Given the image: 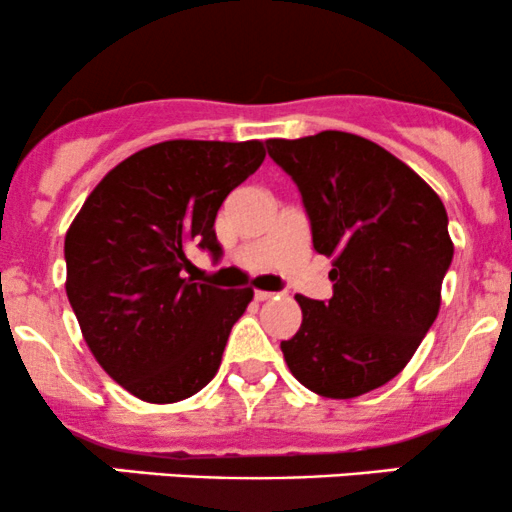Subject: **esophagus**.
I'll use <instances>...</instances> for the list:
<instances>
[{
  "label": "esophagus",
  "mask_w": 512,
  "mask_h": 512,
  "mask_svg": "<svg viewBox=\"0 0 512 512\" xmlns=\"http://www.w3.org/2000/svg\"><path fill=\"white\" fill-rule=\"evenodd\" d=\"M272 296H274L272 291H255L257 301H269V298H272Z\"/></svg>",
  "instance_id": "esophagus-1"
}]
</instances>
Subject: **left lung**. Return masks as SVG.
Here are the masks:
<instances>
[{
    "mask_svg": "<svg viewBox=\"0 0 512 512\" xmlns=\"http://www.w3.org/2000/svg\"><path fill=\"white\" fill-rule=\"evenodd\" d=\"M267 151L301 192L315 252L334 260L332 298L296 296L303 322L281 351L317 395H366L407 366L436 320L455 252L448 214L414 170L356 134L269 139Z\"/></svg>",
    "mask_w": 512,
    "mask_h": 512,
    "instance_id": "8db88e82",
    "label": "left lung"
}]
</instances>
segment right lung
Masks as SVG:
<instances>
[{
	"label": "right lung",
	"instance_id": "right-lung-1",
	"mask_svg": "<svg viewBox=\"0 0 512 512\" xmlns=\"http://www.w3.org/2000/svg\"><path fill=\"white\" fill-rule=\"evenodd\" d=\"M264 161L262 142L173 139L137 151L88 195L64 238L67 298L105 373L154 404L202 390L252 289L185 276L187 250H223V199Z\"/></svg>",
	"mask_w": 512,
	"mask_h": 512
}]
</instances>
